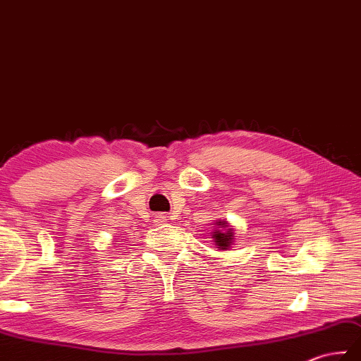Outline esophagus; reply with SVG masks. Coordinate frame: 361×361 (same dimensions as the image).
<instances>
[{
    "mask_svg": "<svg viewBox=\"0 0 361 361\" xmlns=\"http://www.w3.org/2000/svg\"><path fill=\"white\" fill-rule=\"evenodd\" d=\"M165 222H168V216L166 214H157L156 216V224H165Z\"/></svg>",
    "mask_w": 361,
    "mask_h": 361,
    "instance_id": "obj_1",
    "label": "esophagus"
}]
</instances>
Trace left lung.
<instances>
[{"mask_svg": "<svg viewBox=\"0 0 361 361\" xmlns=\"http://www.w3.org/2000/svg\"><path fill=\"white\" fill-rule=\"evenodd\" d=\"M216 227L218 228H216L213 233L216 248H219V250H227V248H230L231 244H233L235 231L233 228L228 227L227 221H218L216 222Z\"/></svg>", "mask_w": 361, "mask_h": 361, "instance_id": "1", "label": "left lung"}]
</instances>
